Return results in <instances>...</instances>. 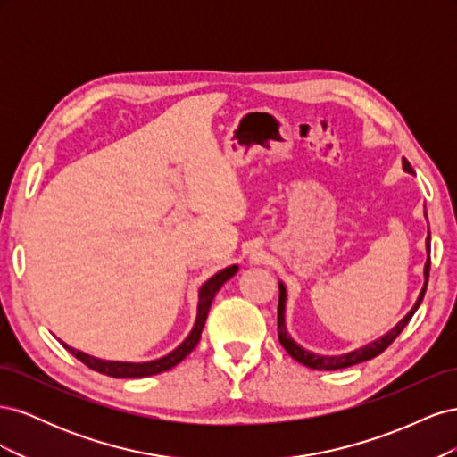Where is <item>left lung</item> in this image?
Returning <instances> with one entry per match:
<instances>
[{
	"mask_svg": "<svg viewBox=\"0 0 457 457\" xmlns=\"http://www.w3.org/2000/svg\"><path fill=\"white\" fill-rule=\"evenodd\" d=\"M403 168L404 171L408 173H413L411 165L406 158H403ZM425 245H427V261H425V269H423V276H425V284L421 287L420 292V297L416 301V305L411 307V311L400 320L391 331H386V334L376 341H371L368 345H364V347L356 349V351H351L347 354H339V356H326V354H316V353H311L307 349H303L301 345H297L292 336L287 334L286 329V286L282 282H278L280 286V299H278V339L282 343V347L287 351V354L294 358V361H297L299 364L307 366V368H312V370H341V368H349V366H354V364H361V362H366L370 361V358H376L378 354H381L389 345L400 336V331H403L408 322L411 320L413 312H416L421 305L423 301V295H425V289H427V282H428V269H431V257H428V253H431V232L427 234V240H425Z\"/></svg>",
	"mask_w": 457,
	"mask_h": 457,
	"instance_id": "left-lung-1",
	"label": "left lung"
}]
</instances>
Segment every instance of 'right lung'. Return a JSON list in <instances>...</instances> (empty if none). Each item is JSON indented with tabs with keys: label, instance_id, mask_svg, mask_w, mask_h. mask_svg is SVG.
I'll return each mask as SVG.
<instances>
[{
	"label": "right lung",
	"instance_id": "right-lung-1",
	"mask_svg": "<svg viewBox=\"0 0 457 457\" xmlns=\"http://www.w3.org/2000/svg\"><path fill=\"white\" fill-rule=\"evenodd\" d=\"M237 272H238V265L227 267L223 270H219L215 276H212V278L200 287V292H198V314H196L195 328H192V331L187 336V339L181 345H179L175 351L158 358V361H150V362L101 361V358H95L91 354H86V353H81L78 349H72L71 345H66L64 341H61V345L68 353L74 354L78 361L84 362L87 368L99 371V373H104V376H110V378H148V376H156V373H162V371H168V370H171L173 366L181 362L183 358H187L192 353V349L196 347L215 294L219 292L220 286H223L227 280H230Z\"/></svg>",
	"mask_w": 457,
	"mask_h": 457
}]
</instances>
